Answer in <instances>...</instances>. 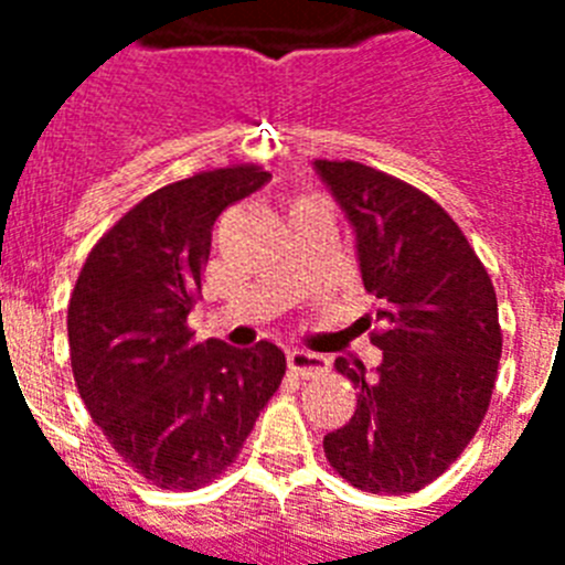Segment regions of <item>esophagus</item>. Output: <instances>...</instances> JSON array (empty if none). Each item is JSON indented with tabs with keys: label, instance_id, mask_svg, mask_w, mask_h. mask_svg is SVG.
Segmentation results:
<instances>
[{
	"label": "esophagus",
	"instance_id": "34e87169",
	"mask_svg": "<svg viewBox=\"0 0 565 565\" xmlns=\"http://www.w3.org/2000/svg\"><path fill=\"white\" fill-rule=\"evenodd\" d=\"M328 356H322V353H311V351H302V348H294V351H288V367H291L297 376H319V373L328 371Z\"/></svg>",
	"mask_w": 565,
	"mask_h": 565
}]
</instances>
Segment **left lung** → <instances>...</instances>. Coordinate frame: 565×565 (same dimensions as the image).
I'll list each match as a JSON object with an SVG mask.
<instances>
[{
    "mask_svg": "<svg viewBox=\"0 0 565 565\" xmlns=\"http://www.w3.org/2000/svg\"><path fill=\"white\" fill-rule=\"evenodd\" d=\"M356 237L382 364L337 359L356 411L326 456L364 492H418L463 452L487 416L501 359L498 299L461 228L411 183L356 161H313Z\"/></svg>",
    "mask_w": 565,
    "mask_h": 565,
    "instance_id": "left-lung-1",
    "label": "left lung"
}]
</instances>
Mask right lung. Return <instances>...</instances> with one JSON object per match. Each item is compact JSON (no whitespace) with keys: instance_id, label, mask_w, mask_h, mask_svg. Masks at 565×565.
<instances>
[{"instance_id":"right-lung-1","label":"right lung","mask_w":565,"mask_h":565,"mask_svg":"<svg viewBox=\"0 0 565 565\" xmlns=\"http://www.w3.org/2000/svg\"><path fill=\"white\" fill-rule=\"evenodd\" d=\"M271 181L259 167L192 174L147 194L96 243L67 308L70 362L115 452L161 489H198L237 458L286 376L274 342H194L221 212Z\"/></svg>"}]
</instances>
